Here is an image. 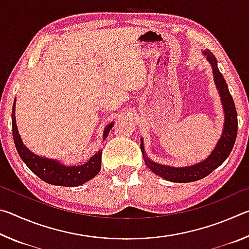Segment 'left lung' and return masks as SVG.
I'll return each mask as SVG.
<instances>
[{"instance_id": "obj_1", "label": "left lung", "mask_w": 249, "mask_h": 249, "mask_svg": "<svg viewBox=\"0 0 249 249\" xmlns=\"http://www.w3.org/2000/svg\"><path fill=\"white\" fill-rule=\"evenodd\" d=\"M203 54L206 57V60L212 67L214 83L218 91L221 98V103L224 111V123H223V130L220 140L216 142L215 147L208 157L202 161L195 163L191 166L184 167H172L167 165H161L156 161H153L145 153L144 141L141 138V149L144 157L146 166L159 177H161L167 181L178 183H187L203 179L204 177L209 176L213 170L220 167L226 158L229 157L231 149H233L236 135H237V112H236L234 100L229 91V87L225 82V79L220 72L217 67V60L214 54L205 50Z\"/></svg>"}]
</instances>
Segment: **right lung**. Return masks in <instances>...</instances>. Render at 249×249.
<instances>
[{
  "label": "right lung",
  "instance_id": "obj_1",
  "mask_svg": "<svg viewBox=\"0 0 249 249\" xmlns=\"http://www.w3.org/2000/svg\"><path fill=\"white\" fill-rule=\"evenodd\" d=\"M15 103L16 99L13 103V109H12V129H13L15 147L25 165L37 177H39L41 180L49 184L61 185V187H78V185H81L94 178L99 174L101 170L102 150H99L86 163L79 166H66L56 159L41 157L29 150L24 145L20 135L18 134L15 117ZM113 125L114 123L112 122L105 126L103 141L107 140Z\"/></svg>",
  "mask_w": 249,
  "mask_h": 249
}]
</instances>
